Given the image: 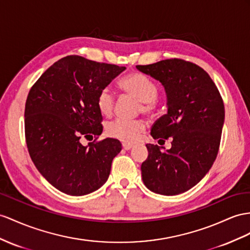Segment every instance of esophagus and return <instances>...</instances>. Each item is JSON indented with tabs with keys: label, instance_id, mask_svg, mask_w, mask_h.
<instances>
[{
	"label": "esophagus",
	"instance_id": "esophagus-1",
	"mask_svg": "<svg viewBox=\"0 0 250 250\" xmlns=\"http://www.w3.org/2000/svg\"><path fill=\"white\" fill-rule=\"evenodd\" d=\"M134 146V145L133 144H130V143H123V148L125 149V150H130V149H132Z\"/></svg>",
	"mask_w": 250,
	"mask_h": 250
}]
</instances>
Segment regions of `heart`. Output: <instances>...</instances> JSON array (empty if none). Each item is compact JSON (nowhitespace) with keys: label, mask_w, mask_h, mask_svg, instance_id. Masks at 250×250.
Segmentation results:
<instances>
[{"label":"heart","mask_w":250,"mask_h":250,"mask_svg":"<svg viewBox=\"0 0 250 250\" xmlns=\"http://www.w3.org/2000/svg\"><path fill=\"white\" fill-rule=\"evenodd\" d=\"M119 87L125 94L138 100L143 113H151L156 104L158 87L148 76L132 73L125 76L119 82ZM115 101L107 88L101 89L97 97V106L102 116L110 117L114 112ZM146 125L142 120L116 119L108 124L106 132L110 136L124 142H135L145 132Z\"/></svg>","instance_id":"heart-1"}]
</instances>
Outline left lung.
Returning a JSON list of instances; mask_svg holds the SVG:
<instances>
[{
    "label": "left lung",
    "instance_id": "8db88e82",
    "mask_svg": "<svg viewBox=\"0 0 250 250\" xmlns=\"http://www.w3.org/2000/svg\"><path fill=\"white\" fill-rule=\"evenodd\" d=\"M136 68L162 83L167 114L153 125L154 139L171 138V148L146 144L142 164L145 186L162 195H177L194 187L215 161L225 119L219 89L205 70L180 59L163 60Z\"/></svg>",
    "mask_w": 250,
    "mask_h": 250
}]
</instances>
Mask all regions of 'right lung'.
I'll return each mask as SVG.
<instances>
[{"instance_id":"1","label":"right lung","mask_w":250,"mask_h":250,"mask_svg":"<svg viewBox=\"0 0 250 250\" xmlns=\"http://www.w3.org/2000/svg\"><path fill=\"white\" fill-rule=\"evenodd\" d=\"M125 69L66 56L48 67L29 91L24 114L29 155L41 175L63 193L85 195L107 181L120 142L105 138L83 146L80 139L101 135L97 97Z\"/></svg>"}]
</instances>
